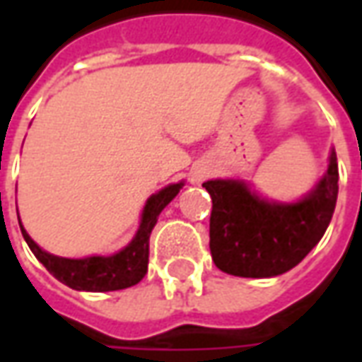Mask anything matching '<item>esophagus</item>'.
<instances>
[{
	"label": "esophagus",
	"mask_w": 362,
	"mask_h": 362,
	"mask_svg": "<svg viewBox=\"0 0 362 362\" xmlns=\"http://www.w3.org/2000/svg\"><path fill=\"white\" fill-rule=\"evenodd\" d=\"M204 178H205L204 170H197V173L192 176V182H194V184H199V182L204 180Z\"/></svg>",
	"instance_id": "1"
}]
</instances>
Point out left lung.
<instances>
[{
    "label": "left lung",
    "instance_id": "obj_1",
    "mask_svg": "<svg viewBox=\"0 0 362 362\" xmlns=\"http://www.w3.org/2000/svg\"><path fill=\"white\" fill-rule=\"evenodd\" d=\"M337 157L296 204L266 202L240 180H207L211 196L209 248L215 266L236 277H275L300 264L320 243L337 202Z\"/></svg>",
    "mask_w": 362,
    "mask_h": 362
}]
</instances>
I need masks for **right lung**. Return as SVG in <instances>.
I'll list each match as a JSON object with an SVG mask.
<instances>
[{
    "label": "right lung",
    "instance_id": "add662e5",
    "mask_svg": "<svg viewBox=\"0 0 362 362\" xmlns=\"http://www.w3.org/2000/svg\"><path fill=\"white\" fill-rule=\"evenodd\" d=\"M182 186H184L182 182L180 184H170L157 194H153L145 204L141 225L137 228L134 240L127 244L124 250H119L118 254H112V256H90V258L83 259L59 258V256L44 252L27 235V230L23 228L19 221L21 233L25 236L28 248L38 258V262L67 287L75 288V291H95V293L134 287L147 273L151 230L157 225L160 211L178 196Z\"/></svg>",
    "mask_w": 362,
    "mask_h": 362
}]
</instances>
